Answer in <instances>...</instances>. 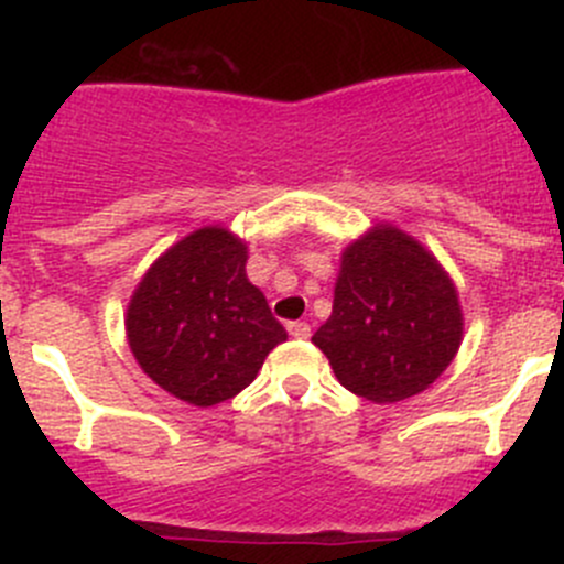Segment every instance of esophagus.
<instances>
[{"mask_svg":"<svg viewBox=\"0 0 564 564\" xmlns=\"http://www.w3.org/2000/svg\"><path fill=\"white\" fill-rule=\"evenodd\" d=\"M289 335L292 338H300V340H308L311 338V324L308 322H289Z\"/></svg>","mask_w":564,"mask_h":564,"instance_id":"esophagus-1","label":"esophagus"}]
</instances>
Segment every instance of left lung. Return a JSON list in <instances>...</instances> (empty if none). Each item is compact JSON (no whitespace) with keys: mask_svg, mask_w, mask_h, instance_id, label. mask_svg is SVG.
<instances>
[{"mask_svg":"<svg viewBox=\"0 0 564 564\" xmlns=\"http://www.w3.org/2000/svg\"><path fill=\"white\" fill-rule=\"evenodd\" d=\"M311 340L346 390L403 401L429 390L458 355V289L423 242L373 224L340 253L333 314Z\"/></svg>","mask_w":564,"mask_h":564,"instance_id":"obj_1","label":"left lung"}]
</instances>
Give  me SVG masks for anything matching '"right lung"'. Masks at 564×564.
<instances>
[{
	"label": "right lung",
	"instance_id": "1",
	"mask_svg": "<svg viewBox=\"0 0 564 564\" xmlns=\"http://www.w3.org/2000/svg\"><path fill=\"white\" fill-rule=\"evenodd\" d=\"M246 261V240L202 226L152 261L124 311L141 371L191 406L235 398L286 340Z\"/></svg>",
	"mask_w": 564,
	"mask_h": 564
}]
</instances>
